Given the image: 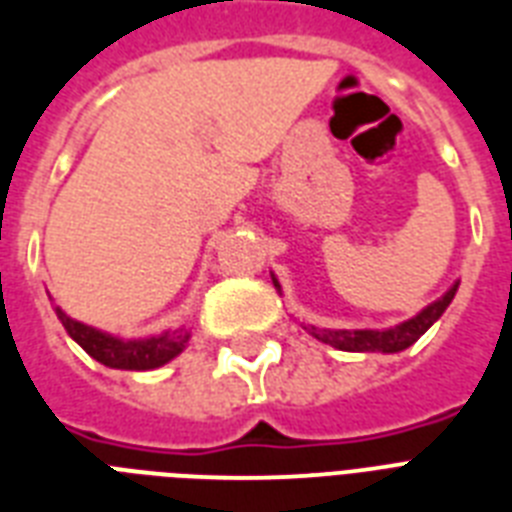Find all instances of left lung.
I'll return each instance as SVG.
<instances>
[{
	"label": "left lung",
	"mask_w": 512,
	"mask_h": 512,
	"mask_svg": "<svg viewBox=\"0 0 512 512\" xmlns=\"http://www.w3.org/2000/svg\"><path fill=\"white\" fill-rule=\"evenodd\" d=\"M273 284L279 287V281L273 279ZM454 292H457V281L452 284V289L446 292L444 297H438L436 303H430L428 308H422L414 319L404 321V324H398L393 329H385V332H372V329H358V332H332V329H319V327H305L311 332L316 340L327 342L332 348L340 350H353V353H374V350H380V353H398V350L409 348L414 342L420 340L430 327H433V321L441 319V313L449 308L452 303Z\"/></svg>",
	"instance_id": "1"
}]
</instances>
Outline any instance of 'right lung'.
<instances>
[{"label": "right lung", "instance_id": "add662e5", "mask_svg": "<svg viewBox=\"0 0 512 512\" xmlns=\"http://www.w3.org/2000/svg\"><path fill=\"white\" fill-rule=\"evenodd\" d=\"M58 319L66 327L68 335L74 337L95 361L111 366V369H132V372L156 369V366L172 361L188 342V332H183V329L164 332L159 337H148V340H119V337L103 335L98 329L87 327L82 321L68 319L60 308Z\"/></svg>", "mask_w": 512, "mask_h": 512}]
</instances>
